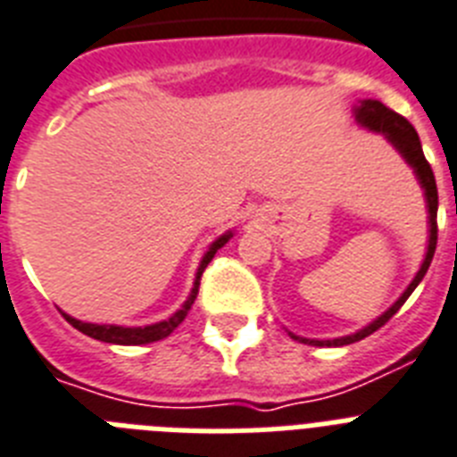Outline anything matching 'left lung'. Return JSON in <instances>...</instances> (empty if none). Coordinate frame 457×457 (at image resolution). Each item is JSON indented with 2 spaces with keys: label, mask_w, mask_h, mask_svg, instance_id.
Wrapping results in <instances>:
<instances>
[{
  "label": "left lung",
  "mask_w": 457,
  "mask_h": 457,
  "mask_svg": "<svg viewBox=\"0 0 457 457\" xmlns=\"http://www.w3.org/2000/svg\"><path fill=\"white\" fill-rule=\"evenodd\" d=\"M352 112H354V120H357V124L361 126V129L385 136L387 143L392 145L399 154H402L403 162L413 169L415 178H418V183H420L422 187V195H425V204H428V251H425V261H422L420 270L415 272L413 281L406 287V291H403L402 295H399V298H396L395 303H392L383 314H380V317H376L370 324L359 328L357 333H350V336H343V337H333V340H314V337H300L295 336V333L288 331V336H291L293 340L319 345V347H343V345L357 343V340L370 336V333L378 331L380 326L387 324L389 319L399 312V307L409 300V295L415 291V287L420 284L422 277L428 274L429 262H432L434 251H436V209H439V195H436V180H434L432 166L428 164V159H425V154H422V145H420V138H418V133H415V129L409 124V121L403 120L402 114H396L395 110H389V107L383 105L380 100H373V98L359 100V105H354Z\"/></svg>",
  "instance_id": "obj_1"
}]
</instances>
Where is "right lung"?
<instances>
[{
    "instance_id": "obj_1",
    "label": "right lung",
    "mask_w": 457,
    "mask_h": 457,
    "mask_svg": "<svg viewBox=\"0 0 457 457\" xmlns=\"http://www.w3.org/2000/svg\"><path fill=\"white\" fill-rule=\"evenodd\" d=\"M232 235H235V232H232V229H228L225 235H220L216 241H213V244H211L209 251L202 255V262H199V267H196L195 284H192L190 295H187V300L183 303V307H180V310H176V312L170 314L169 319H164V321H157V324H147V326L88 324V321H79V319L70 317V314H65V312L62 314H65V319H68L70 324H72L77 331H81L84 336H88V337H94V340H100V343L147 345V343H157V340H164L166 336H170V333L176 331L178 326L183 324V319L187 317L192 303H195V298H196V293H199V281H202L204 270H206V265L213 261V255H216L218 248H222L229 239H232Z\"/></svg>"
}]
</instances>
